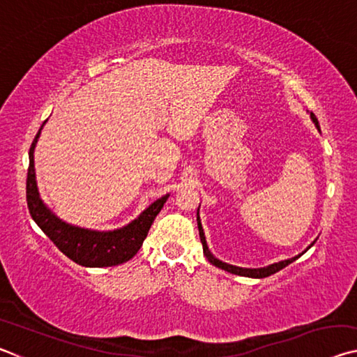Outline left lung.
<instances>
[{
    "label": "left lung",
    "mask_w": 357,
    "mask_h": 357,
    "mask_svg": "<svg viewBox=\"0 0 357 357\" xmlns=\"http://www.w3.org/2000/svg\"><path fill=\"white\" fill-rule=\"evenodd\" d=\"M310 118L313 123H315L317 129L319 130V124H318V119L313 113H310ZM197 223H198V231H200V239H202V244H203V253L206 255V258L209 259V263H213L214 266H217V268H220L223 271H227V273H231V274H236V275H244V277H253V279H264V277H268L271 274H275L279 273L280 269L285 268V266H288L289 263H293L294 259H298L301 255L294 257V258H289V259H283V261H279V263H274V264H269L266 266V268H257V269H250V268H239V266H233V264H228V263H223L220 261V259H217L213 253L209 252L208 249V244H206V238H204V233H203V227H202V222H200V217H198V213H197ZM315 244V241L307 247V249H310V247Z\"/></svg>",
    "instance_id": "8db88e82"
}]
</instances>
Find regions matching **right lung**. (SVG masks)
I'll return each instance as SVG.
<instances>
[{"label": "right lung", "instance_id": "right-lung-1", "mask_svg": "<svg viewBox=\"0 0 357 357\" xmlns=\"http://www.w3.org/2000/svg\"><path fill=\"white\" fill-rule=\"evenodd\" d=\"M44 124L40 126L31 148H29L26 202L33 220L50 238L52 243L77 264L86 266V268H107V266H118L129 261L140 250L155 215L160 213L170 195L167 193V195L160 197L159 200L151 203L135 220H132L123 228L112 229V231H98V229H88L66 223L53 214L47 208V204L40 200L38 183H36L34 148Z\"/></svg>", "mask_w": 357, "mask_h": 357}]
</instances>
